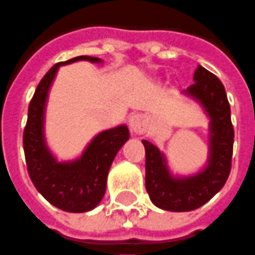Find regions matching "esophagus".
<instances>
[{"label":"esophagus","instance_id":"1","mask_svg":"<svg viewBox=\"0 0 255 255\" xmlns=\"http://www.w3.org/2000/svg\"><path fill=\"white\" fill-rule=\"evenodd\" d=\"M129 126L130 130L135 134H142L147 129V121L143 116L135 115L129 120Z\"/></svg>","mask_w":255,"mask_h":255}]
</instances>
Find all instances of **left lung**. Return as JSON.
I'll list each match as a JSON object with an SVG mask.
<instances>
[{"label": "left lung", "mask_w": 255, "mask_h": 255, "mask_svg": "<svg viewBox=\"0 0 255 255\" xmlns=\"http://www.w3.org/2000/svg\"><path fill=\"white\" fill-rule=\"evenodd\" d=\"M193 81L184 95L199 101L211 118L209 158L204 170L187 178H175L159 148L142 140L146 150V189L152 203L164 211L200 208L223 188L231 174L234 130L225 88L219 77L201 66L193 73Z\"/></svg>", "instance_id": "8db88e82"}]
</instances>
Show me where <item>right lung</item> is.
Masks as SVG:
<instances>
[{
  "mask_svg": "<svg viewBox=\"0 0 255 255\" xmlns=\"http://www.w3.org/2000/svg\"><path fill=\"white\" fill-rule=\"evenodd\" d=\"M79 60L100 63L92 56H76L55 64L43 76L28 105L23 131V150L32 184L48 203L56 208L81 213L96 208L107 189V178L118 150L129 139L128 126L101 131L72 162H58L44 139V108L47 96L59 67Z\"/></svg>",
  "mask_w": 255,
  "mask_h": 255,
  "instance_id": "obj_1",
  "label": "right lung"
}]
</instances>
